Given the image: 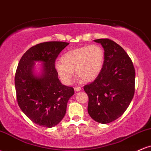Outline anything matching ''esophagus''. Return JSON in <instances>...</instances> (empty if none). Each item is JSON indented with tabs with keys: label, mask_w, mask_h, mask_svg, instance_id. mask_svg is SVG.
<instances>
[{
	"label": "esophagus",
	"mask_w": 151,
	"mask_h": 151,
	"mask_svg": "<svg viewBox=\"0 0 151 151\" xmlns=\"http://www.w3.org/2000/svg\"><path fill=\"white\" fill-rule=\"evenodd\" d=\"M74 89V91H77H77H81V87H79V86H75Z\"/></svg>",
	"instance_id": "34e87169"
}]
</instances>
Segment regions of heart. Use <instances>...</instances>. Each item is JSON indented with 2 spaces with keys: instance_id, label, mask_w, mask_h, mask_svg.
Here are the masks:
<instances>
[{
  "instance_id": "b5f03b06",
  "label": "heart",
  "mask_w": 151,
  "mask_h": 151,
  "mask_svg": "<svg viewBox=\"0 0 151 151\" xmlns=\"http://www.w3.org/2000/svg\"><path fill=\"white\" fill-rule=\"evenodd\" d=\"M104 60V50L97 45H91L67 52L60 58L61 63L57 64L55 69L66 84L71 81L74 70L84 81H91L100 74Z\"/></svg>"
}]
</instances>
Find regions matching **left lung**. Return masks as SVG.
<instances>
[{
    "label": "left lung",
    "instance_id": "left-lung-1",
    "mask_svg": "<svg viewBox=\"0 0 151 151\" xmlns=\"http://www.w3.org/2000/svg\"><path fill=\"white\" fill-rule=\"evenodd\" d=\"M104 50L103 68L93 82L84 86L89 96L88 113L94 121L109 124L125 112L135 92V69L131 58L109 39L94 40Z\"/></svg>",
    "mask_w": 151,
    "mask_h": 151
}]
</instances>
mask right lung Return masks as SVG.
Instances as JSON below:
<instances>
[{"label":"right lung","mask_w":151,"mask_h":151,"mask_svg":"<svg viewBox=\"0 0 151 151\" xmlns=\"http://www.w3.org/2000/svg\"><path fill=\"white\" fill-rule=\"evenodd\" d=\"M69 45L65 42H46L25 52L19 62L15 75L18 106L32 122L43 127L58 125L66 114L73 87L62 84L55 69L59 54ZM35 61H42L40 76L34 72Z\"/></svg>","instance_id":"add662e5"}]
</instances>
